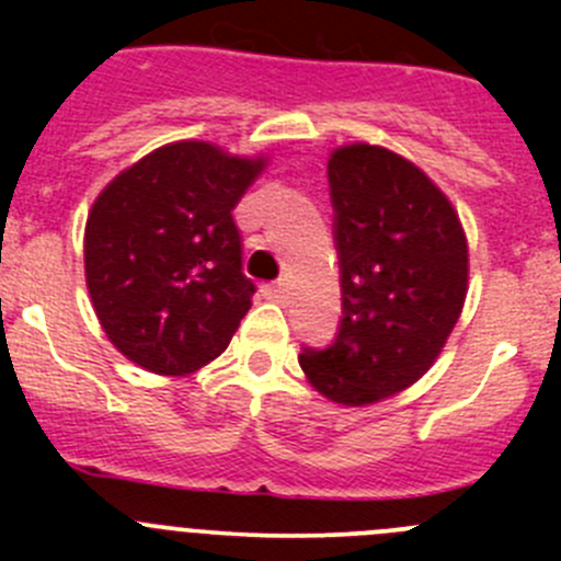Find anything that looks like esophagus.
<instances>
[{"mask_svg": "<svg viewBox=\"0 0 561 561\" xmlns=\"http://www.w3.org/2000/svg\"><path fill=\"white\" fill-rule=\"evenodd\" d=\"M265 298H271V301H285L287 298V285L285 282H271V285L263 287Z\"/></svg>", "mask_w": 561, "mask_h": 561, "instance_id": "1", "label": "esophagus"}]
</instances>
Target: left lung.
Here are the masks:
<instances>
[{
	"instance_id": "8db88e82",
	"label": "left lung",
	"mask_w": 561,
	"mask_h": 561,
	"mask_svg": "<svg viewBox=\"0 0 561 561\" xmlns=\"http://www.w3.org/2000/svg\"><path fill=\"white\" fill-rule=\"evenodd\" d=\"M328 184L342 322L298 364L322 396L364 407L410 388L443 353L467 298V236L439 186L382 146L333 151Z\"/></svg>"
}]
</instances>
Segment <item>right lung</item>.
Listing matches in <instances>:
<instances>
[{"label": "right lung", "instance_id": "add662e5", "mask_svg": "<svg viewBox=\"0 0 561 561\" xmlns=\"http://www.w3.org/2000/svg\"><path fill=\"white\" fill-rule=\"evenodd\" d=\"M265 160L206 140L151 151L100 192L83 263L113 347L154 375H192L222 355L252 307L233 208Z\"/></svg>", "mask_w": 561, "mask_h": 561}]
</instances>
